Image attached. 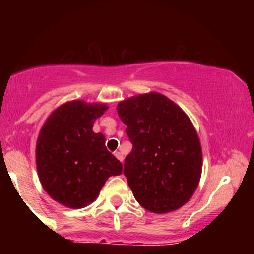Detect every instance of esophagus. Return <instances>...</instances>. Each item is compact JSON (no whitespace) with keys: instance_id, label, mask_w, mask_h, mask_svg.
Masks as SVG:
<instances>
[{"instance_id":"34e87169","label":"esophagus","mask_w":254,"mask_h":254,"mask_svg":"<svg viewBox=\"0 0 254 254\" xmlns=\"http://www.w3.org/2000/svg\"><path fill=\"white\" fill-rule=\"evenodd\" d=\"M115 156L117 157V159L119 160V161H121V162H123L124 157H123V155H122V153H121V151H115Z\"/></svg>"}]
</instances>
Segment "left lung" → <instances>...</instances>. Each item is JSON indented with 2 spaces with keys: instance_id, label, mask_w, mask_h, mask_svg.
Listing matches in <instances>:
<instances>
[{
  "instance_id": "obj_1",
  "label": "left lung",
  "mask_w": 254,
  "mask_h": 254,
  "mask_svg": "<svg viewBox=\"0 0 254 254\" xmlns=\"http://www.w3.org/2000/svg\"><path fill=\"white\" fill-rule=\"evenodd\" d=\"M117 112L132 143L124 176L133 197L155 214L182 208L196 191L203 166L199 137L190 118L157 92L125 99Z\"/></svg>"
}]
</instances>
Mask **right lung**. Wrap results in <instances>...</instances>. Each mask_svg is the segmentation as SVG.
<instances>
[{
  "instance_id": "1",
  "label": "right lung",
  "mask_w": 254,
  "mask_h": 254,
  "mask_svg": "<svg viewBox=\"0 0 254 254\" xmlns=\"http://www.w3.org/2000/svg\"><path fill=\"white\" fill-rule=\"evenodd\" d=\"M106 104L71 100L52 111L40 129L36 145L38 177L46 193L66 208L81 209L94 202L105 182L123 170L93 131Z\"/></svg>"
}]
</instances>
